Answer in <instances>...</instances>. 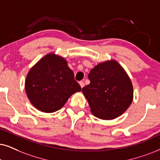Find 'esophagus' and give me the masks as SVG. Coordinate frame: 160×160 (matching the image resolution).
Wrapping results in <instances>:
<instances>
[{
  "label": "esophagus",
  "instance_id": "obj_1",
  "mask_svg": "<svg viewBox=\"0 0 160 160\" xmlns=\"http://www.w3.org/2000/svg\"><path fill=\"white\" fill-rule=\"evenodd\" d=\"M80 87H81V88H83L84 86H85L84 82L83 81H80Z\"/></svg>",
  "mask_w": 160,
  "mask_h": 160
}]
</instances>
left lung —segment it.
Returning a JSON list of instances; mask_svg holds the SVG:
<instances>
[{
	"label": "left lung",
	"mask_w": 160,
	"mask_h": 160,
	"mask_svg": "<svg viewBox=\"0 0 160 160\" xmlns=\"http://www.w3.org/2000/svg\"><path fill=\"white\" fill-rule=\"evenodd\" d=\"M90 84L82 92L93 115L113 120L122 114L133 101L134 91L125 71L114 60L101 62L88 74Z\"/></svg>",
	"instance_id": "left-lung-1"
}]
</instances>
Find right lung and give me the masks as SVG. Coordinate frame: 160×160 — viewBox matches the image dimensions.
<instances>
[{
    "label": "right lung",
    "instance_id": "add662e5",
    "mask_svg": "<svg viewBox=\"0 0 160 160\" xmlns=\"http://www.w3.org/2000/svg\"><path fill=\"white\" fill-rule=\"evenodd\" d=\"M25 88L31 103L46 113L59 110L72 94L81 91L67 61L54 53L46 54L30 69Z\"/></svg>",
    "mask_w": 160,
    "mask_h": 160
}]
</instances>
